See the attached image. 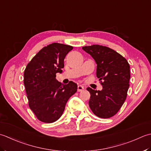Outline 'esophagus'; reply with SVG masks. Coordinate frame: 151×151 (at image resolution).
<instances>
[{"mask_svg":"<svg viewBox=\"0 0 151 151\" xmlns=\"http://www.w3.org/2000/svg\"><path fill=\"white\" fill-rule=\"evenodd\" d=\"M84 90V87L82 85H78V91L80 92V91H82Z\"/></svg>","mask_w":151,"mask_h":151,"instance_id":"obj_1","label":"esophagus"}]
</instances>
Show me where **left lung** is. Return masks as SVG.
I'll use <instances>...</instances> for the list:
<instances>
[{
	"label": "left lung",
	"mask_w": 151,
	"mask_h": 151,
	"mask_svg": "<svg viewBox=\"0 0 151 151\" xmlns=\"http://www.w3.org/2000/svg\"><path fill=\"white\" fill-rule=\"evenodd\" d=\"M97 64L96 76L102 90L87 87L91 94L89 107L95 115L107 119L115 115L127 98L130 78V65L125 58L106 46L93 45L82 47Z\"/></svg>",
	"instance_id": "obj_1"
}]
</instances>
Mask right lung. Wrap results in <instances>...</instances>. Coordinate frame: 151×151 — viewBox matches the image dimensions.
Masks as SVG:
<instances>
[{"instance_id": "right-lung-1", "label": "right lung", "mask_w": 151, "mask_h": 151, "mask_svg": "<svg viewBox=\"0 0 151 151\" xmlns=\"http://www.w3.org/2000/svg\"><path fill=\"white\" fill-rule=\"evenodd\" d=\"M72 49L71 45L58 43L48 45L32 58L24 70V85L29 105L42 122L57 121L68 100L76 93L78 85L74 82L63 85L56 79V73L63 72L64 58Z\"/></svg>"}]
</instances>
